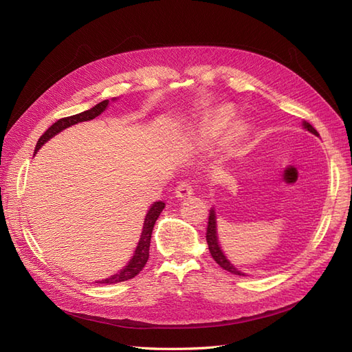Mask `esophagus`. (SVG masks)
Instances as JSON below:
<instances>
[{"instance_id":"esophagus-1","label":"esophagus","mask_w":352,"mask_h":352,"mask_svg":"<svg viewBox=\"0 0 352 352\" xmlns=\"http://www.w3.org/2000/svg\"><path fill=\"white\" fill-rule=\"evenodd\" d=\"M175 194L179 199H189L194 195V188L189 182H179L175 189Z\"/></svg>"}]
</instances>
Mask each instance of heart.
Listing matches in <instances>:
<instances>
[{"mask_svg": "<svg viewBox=\"0 0 352 352\" xmlns=\"http://www.w3.org/2000/svg\"><path fill=\"white\" fill-rule=\"evenodd\" d=\"M230 117H232V109L229 105H220V107L212 109L206 116L201 129L206 135L214 136L228 124ZM245 133H247V129H245V126L242 123H233L228 129L225 138H223V146H225L226 150H232V148H235L243 140Z\"/></svg>", "mask_w": 352, "mask_h": 352, "instance_id": "heart-1", "label": "heart"}]
</instances>
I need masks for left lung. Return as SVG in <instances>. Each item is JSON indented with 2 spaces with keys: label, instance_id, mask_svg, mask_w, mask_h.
<instances>
[{
  "label": "left lung",
  "instance_id": "left-lung-1",
  "mask_svg": "<svg viewBox=\"0 0 352 352\" xmlns=\"http://www.w3.org/2000/svg\"><path fill=\"white\" fill-rule=\"evenodd\" d=\"M304 127L307 131H310L311 133L317 135V131L314 129V127L308 123V122H304ZM207 243H208V250H210V254L211 257L214 258V261L220 265L221 269H225L228 272H230L232 274H239V276H243V273H241L239 270H236L233 265L226 260L225 254L221 252L220 247H219V241H217V233H216V214H214V210L210 211V216H208V226H207Z\"/></svg>",
  "mask_w": 352,
  "mask_h": 352
}]
</instances>
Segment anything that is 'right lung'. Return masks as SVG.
I'll return each instance as SVG.
<instances>
[{"mask_svg": "<svg viewBox=\"0 0 352 352\" xmlns=\"http://www.w3.org/2000/svg\"><path fill=\"white\" fill-rule=\"evenodd\" d=\"M107 105H109V100H104L100 104L95 105V107H92L91 110H87V111L79 113V114H74V116H69V117H63V119L57 120L54 124L48 127V129L44 132V135L39 138V141L36 142L35 153L39 150L41 145H44L50 140V138L57 135L58 132H61L63 129H66V127H69L72 124H76L79 122H87V120L95 119V117L100 116L105 110V107H107ZM163 208H164V202H162V201H157L155 204H153L150 211L146 212V217H145V221H144L142 235H141L140 243H138V247L135 250L133 258L119 273L111 276V278H109V279L101 280L100 283H110L111 285V283H119V282L133 279L135 276L145 267V264L148 261V257H150V243H151L153 229H154L155 221H157V219L160 216V212L163 211Z\"/></svg>", "mask_w": 352, "mask_h": 352, "instance_id": "obj_1", "label": "right lung"}]
</instances>
